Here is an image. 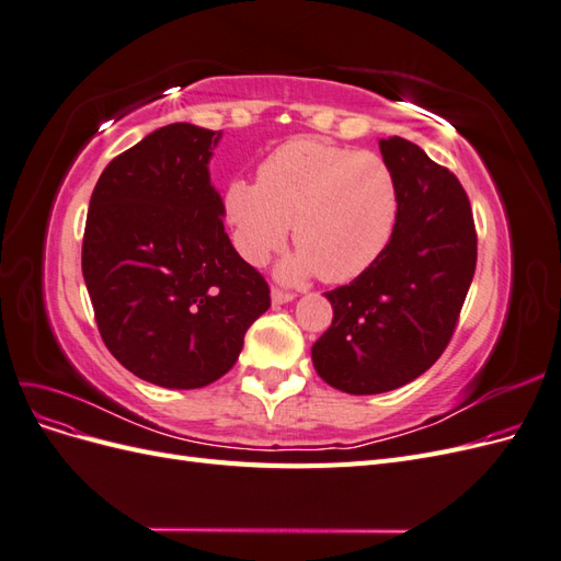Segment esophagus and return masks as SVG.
<instances>
[{
  "label": "esophagus",
  "instance_id": "esophagus-1",
  "mask_svg": "<svg viewBox=\"0 0 561 561\" xmlns=\"http://www.w3.org/2000/svg\"><path fill=\"white\" fill-rule=\"evenodd\" d=\"M293 299H295V295H290V293H283V290H278V287H274V290H271V301H274L276 307H280V304L293 301Z\"/></svg>",
  "mask_w": 561,
  "mask_h": 561
}]
</instances>
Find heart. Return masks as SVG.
Instances as JSON below:
<instances>
[{
	"mask_svg": "<svg viewBox=\"0 0 561 561\" xmlns=\"http://www.w3.org/2000/svg\"><path fill=\"white\" fill-rule=\"evenodd\" d=\"M222 206L248 264H266L293 225L299 250L278 276L346 283L363 276L393 239L400 190L393 168L375 151L293 138L260 163L257 182L231 180Z\"/></svg>",
	"mask_w": 561,
	"mask_h": 561,
	"instance_id": "obj_1",
	"label": "heart"
}]
</instances>
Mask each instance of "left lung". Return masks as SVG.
I'll list each match as a JSON object with an SVG mask.
<instances>
[{"label": "left lung", "mask_w": 561, "mask_h": 561, "mask_svg": "<svg viewBox=\"0 0 561 561\" xmlns=\"http://www.w3.org/2000/svg\"><path fill=\"white\" fill-rule=\"evenodd\" d=\"M379 149L398 178L396 233L363 276L325 293L332 325L311 348L318 377L351 396L400 388L443 355L478 262L456 175L398 135Z\"/></svg>", "instance_id": "8db88e82"}]
</instances>
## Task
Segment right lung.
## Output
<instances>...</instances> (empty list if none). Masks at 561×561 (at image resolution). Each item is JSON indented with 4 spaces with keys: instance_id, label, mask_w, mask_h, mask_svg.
Segmentation results:
<instances>
[{
    "instance_id": "1",
    "label": "right lung",
    "mask_w": 561,
    "mask_h": 561,
    "mask_svg": "<svg viewBox=\"0 0 561 561\" xmlns=\"http://www.w3.org/2000/svg\"><path fill=\"white\" fill-rule=\"evenodd\" d=\"M222 130L171 124L118 154L100 175L81 271L100 336L135 377L203 388L239 360L268 285L225 231L210 180Z\"/></svg>"
}]
</instances>
